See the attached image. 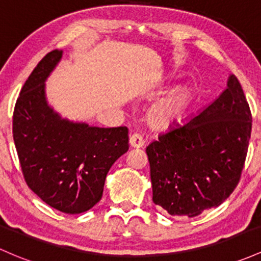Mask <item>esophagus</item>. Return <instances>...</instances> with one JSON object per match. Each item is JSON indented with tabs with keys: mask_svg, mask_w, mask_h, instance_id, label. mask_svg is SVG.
Wrapping results in <instances>:
<instances>
[{
	"mask_svg": "<svg viewBox=\"0 0 261 261\" xmlns=\"http://www.w3.org/2000/svg\"><path fill=\"white\" fill-rule=\"evenodd\" d=\"M145 144L144 141V137H142L140 134H133V135L130 136V145L131 147L134 148H139V147H142Z\"/></svg>",
	"mask_w": 261,
	"mask_h": 261,
	"instance_id": "obj_1",
	"label": "esophagus"
}]
</instances>
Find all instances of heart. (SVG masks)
<instances>
[{"label": "heart", "instance_id": "heart-1", "mask_svg": "<svg viewBox=\"0 0 261 261\" xmlns=\"http://www.w3.org/2000/svg\"><path fill=\"white\" fill-rule=\"evenodd\" d=\"M186 100H187L186 91L182 90L178 93H174L170 98L162 100L151 109L150 113H148V121L157 127L170 125L181 113Z\"/></svg>", "mask_w": 261, "mask_h": 261}]
</instances>
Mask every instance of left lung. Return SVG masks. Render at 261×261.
I'll list each match as a JSON object with an SVG mask.
<instances>
[{"label": "left lung", "instance_id": "left-lung-1", "mask_svg": "<svg viewBox=\"0 0 261 261\" xmlns=\"http://www.w3.org/2000/svg\"><path fill=\"white\" fill-rule=\"evenodd\" d=\"M251 120L242 85L230 75L210 107L160 134L146 147L154 204L191 218L222 204L242 177Z\"/></svg>", "mask_w": 261, "mask_h": 261}]
</instances>
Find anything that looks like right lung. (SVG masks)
<instances>
[{"mask_svg": "<svg viewBox=\"0 0 261 261\" xmlns=\"http://www.w3.org/2000/svg\"><path fill=\"white\" fill-rule=\"evenodd\" d=\"M62 54L49 51L25 80L12 133L28 187L50 207L79 214L101 199L109 170L128 150V131L70 122L48 107L44 82Z\"/></svg>", "mask_w": 261, "mask_h": 261, "instance_id": "1", "label": "right lung"}]
</instances>
